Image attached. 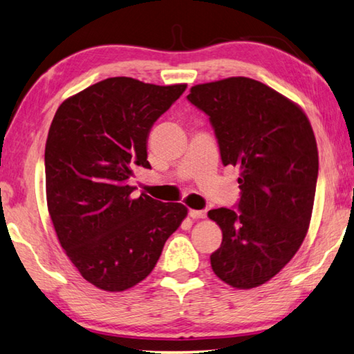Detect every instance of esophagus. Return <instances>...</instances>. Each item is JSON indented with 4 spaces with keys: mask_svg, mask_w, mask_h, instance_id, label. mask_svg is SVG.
<instances>
[{
    "mask_svg": "<svg viewBox=\"0 0 354 354\" xmlns=\"http://www.w3.org/2000/svg\"><path fill=\"white\" fill-rule=\"evenodd\" d=\"M189 217H192V218H205L206 217V211L189 209Z\"/></svg>",
    "mask_w": 354,
    "mask_h": 354,
    "instance_id": "1",
    "label": "esophagus"
}]
</instances>
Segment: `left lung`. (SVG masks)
I'll return each mask as SVG.
<instances>
[{
    "instance_id": "8db88e82",
    "label": "left lung",
    "mask_w": 354,
    "mask_h": 354,
    "mask_svg": "<svg viewBox=\"0 0 354 354\" xmlns=\"http://www.w3.org/2000/svg\"><path fill=\"white\" fill-rule=\"evenodd\" d=\"M188 100L209 115L223 165L240 168L239 211L208 212L223 236L212 271L232 288H256L290 262L310 228L315 132L301 106L252 78L196 84Z\"/></svg>"
}]
</instances>
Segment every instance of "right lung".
<instances>
[{
  "mask_svg": "<svg viewBox=\"0 0 354 354\" xmlns=\"http://www.w3.org/2000/svg\"><path fill=\"white\" fill-rule=\"evenodd\" d=\"M186 84L106 78L59 104L44 151L46 198L58 242L86 281L124 291L154 270L185 220L182 203L134 198L128 178L148 162L149 131Z\"/></svg>",
  "mask_w": 354,
  "mask_h": 354,
  "instance_id": "obj_1",
  "label": "right lung"
}]
</instances>
